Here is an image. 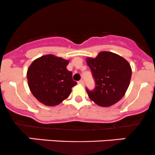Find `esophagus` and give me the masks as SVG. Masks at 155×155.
<instances>
[{
	"label": "esophagus",
	"instance_id": "obj_1",
	"mask_svg": "<svg viewBox=\"0 0 155 155\" xmlns=\"http://www.w3.org/2000/svg\"><path fill=\"white\" fill-rule=\"evenodd\" d=\"M78 84H81V85H84V80H80L79 81H78Z\"/></svg>",
	"mask_w": 155,
	"mask_h": 155
}]
</instances>
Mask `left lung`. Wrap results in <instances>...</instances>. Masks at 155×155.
Returning <instances> with one entry per match:
<instances>
[{
  "mask_svg": "<svg viewBox=\"0 0 155 155\" xmlns=\"http://www.w3.org/2000/svg\"><path fill=\"white\" fill-rule=\"evenodd\" d=\"M95 81L94 90L86 89L89 97L99 106L108 107L120 101L130 85L132 69L129 62L111 52H100L87 58Z\"/></svg>",
  "mask_w": 155,
  "mask_h": 155,
  "instance_id": "1",
  "label": "left lung"
}]
</instances>
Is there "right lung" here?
I'll return each mask as SVG.
<instances>
[{
  "label": "right lung",
  "mask_w": 155,
  "mask_h": 155,
  "mask_svg": "<svg viewBox=\"0 0 155 155\" xmlns=\"http://www.w3.org/2000/svg\"><path fill=\"white\" fill-rule=\"evenodd\" d=\"M68 60L45 55L33 61L28 68V84L33 96L48 106H54L69 96L77 84L66 68Z\"/></svg>",
  "instance_id": "add662e5"
}]
</instances>
